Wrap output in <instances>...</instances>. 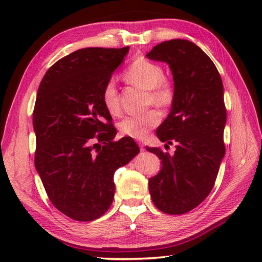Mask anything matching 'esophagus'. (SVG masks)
<instances>
[{
  "mask_svg": "<svg viewBox=\"0 0 262 262\" xmlns=\"http://www.w3.org/2000/svg\"><path fill=\"white\" fill-rule=\"evenodd\" d=\"M139 145H140L141 151H144V150H145V148H144V144H143V143H139Z\"/></svg>",
  "mask_w": 262,
  "mask_h": 262,
  "instance_id": "obj_1",
  "label": "esophagus"
}]
</instances>
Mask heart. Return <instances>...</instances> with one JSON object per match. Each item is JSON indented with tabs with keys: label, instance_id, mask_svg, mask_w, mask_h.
<instances>
[{
	"label": "heart",
	"instance_id": "b5f03b06",
	"mask_svg": "<svg viewBox=\"0 0 262 262\" xmlns=\"http://www.w3.org/2000/svg\"><path fill=\"white\" fill-rule=\"evenodd\" d=\"M127 82L135 86L148 90L147 101L149 105H156L161 108H167L176 100V88L173 83L164 77V70L161 66L139 57L128 66L123 73ZM101 100L107 112L112 115L120 113V104L117 86L113 79H108L104 84L101 91ZM161 122V113L156 108H151L142 114L128 115L119 122V130L122 135L133 139H144Z\"/></svg>",
	"mask_w": 262,
	"mask_h": 262
}]
</instances>
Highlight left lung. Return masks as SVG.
I'll return each mask as SVG.
<instances>
[{
  "instance_id": "left-lung-1",
  "label": "left lung",
  "mask_w": 262,
  "mask_h": 262,
  "mask_svg": "<svg viewBox=\"0 0 262 262\" xmlns=\"http://www.w3.org/2000/svg\"><path fill=\"white\" fill-rule=\"evenodd\" d=\"M147 56L170 66L176 88L171 112L156 130L162 142L176 144V151L147 148L162 161L161 172L149 179V192L161 211L186 214L211 192L225 154L223 83L214 62L192 41H164Z\"/></svg>"
}]
</instances>
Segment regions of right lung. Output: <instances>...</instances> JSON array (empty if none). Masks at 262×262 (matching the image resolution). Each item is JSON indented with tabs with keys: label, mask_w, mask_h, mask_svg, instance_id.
I'll use <instances>...</instances> for the list:
<instances>
[{
	"label": "right lung",
	"mask_w": 262,
	"mask_h": 262,
	"mask_svg": "<svg viewBox=\"0 0 262 262\" xmlns=\"http://www.w3.org/2000/svg\"><path fill=\"white\" fill-rule=\"evenodd\" d=\"M129 47L82 48L56 61L39 85L33 111L34 165L51 202L75 221L103 216L114 172L140 152L117 129L101 100L104 84Z\"/></svg>",
	"instance_id": "add662e5"
}]
</instances>
